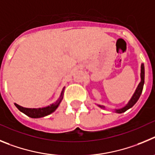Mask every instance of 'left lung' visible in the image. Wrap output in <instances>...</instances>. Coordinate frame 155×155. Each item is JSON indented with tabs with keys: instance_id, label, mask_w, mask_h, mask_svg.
Here are the masks:
<instances>
[{
	"instance_id": "obj_1",
	"label": "left lung",
	"mask_w": 155,
	"mask_h": 155,
	"mask_svg": "<svg viewBox=\"0 0 155 155\" xmlns=\"http://www.w3.org/2000/svg\"><path fill=\"white\" fill-rule=\"evenodd\" d=\"M143 84H144V65H143V63H141V65H140V83L138 84L136 90L134 93L133 96L131 97L130 100L128 101L127 104L124 106V107H121V108H118V109H114V110L115 113H117V114H122V113H124L125 111H127V110H129L130 108H131L135 104H136L137 100H139L140 98V95L142 93V90H143ZM99 107L100 108L104 109L105 110L106 107L103 105H99L97 104Z\"/></svg>"
}]
</instances>
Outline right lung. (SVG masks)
Returning a JSON list of instances; mask_svg holds the SVG:
<instances>
[{
    "label": "right lung",
    "mask_w": 155,
    "mask_h": 155,
    "mask_svg": "<svg viewBox=\"0 0 155 155\" xmlns=\"http://www.w3.org/2000/svg\"><path fill=\"white\" fill-rule=\"evenodd\" d=\"M64 90H65V87L62 89V92H61L60 97H58V100L55 102H54L53 104H50L49 106L45 107H39V108H27V107H23L21 106L18 105V104H15V106L21 112L25 114V115L28 116L29 117L31 118H41L44 117L45 116H48L49 114H52L54 111L56 110L58 107L59 104H60L61 101H62V98H63V93Z\"/></svg>",
    "instance_id": "1"
}]
</instances>
